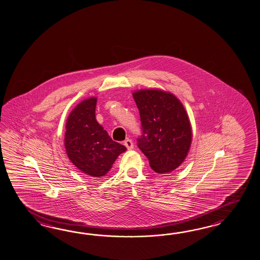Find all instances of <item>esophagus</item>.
Instances as JSON below:
<instances>
[{
    "label": "esophagus",
    "instance_id": "esophagus-1",
    "mask_svg": "<svg viewBox=\"0 0 260 260\" xmlns=\"http://www.w3.org/2000/svg\"><path fill=\"white\" fill-rule=\"evenodd\" d=\"M124 145L125 146L127 147L128 150H131V149H133V141L131 139H127L125 142H124Z\"/></svg>",
    "mask_w": 260,
    "mask_h": 260
}]
</instances>
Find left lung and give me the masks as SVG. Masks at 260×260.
<instances>
[{"instance_id":"left-lung-1","label":"left lung","mask_w":260,"mask_h":260,"mask_svg":"<svg viewBox=\"0 0 260 260\" xmlns=\"http://www.w3.org/2000/svg\"><path fill=\"white\" fill-rule=\"evenodd\" d=\"M133 95L142 126L137 146L154 171H174L183 162L191 142L190 120L182 103L161 90H140Z\"/></svg>"}]
</instances>
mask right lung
Instances as JSON below:
<instances>
[{
	"mask_svg": "<svg viewBox=\"0 0 260 260\" xmlns=\"http://www.w3.org/2000/svg\"><path fill=\"white\" fill-rule=\"evenodd\" d=\"M96 99L78 104L67 121L64 146L71 162L91 177L106 175L126 146L112 140L95 119Z\"/></svg>",
	"mask_w": 260,
	"mask_h": 260,
	"instance_id": "add662e5",
	"label": "right lung"
}]
</instances>
